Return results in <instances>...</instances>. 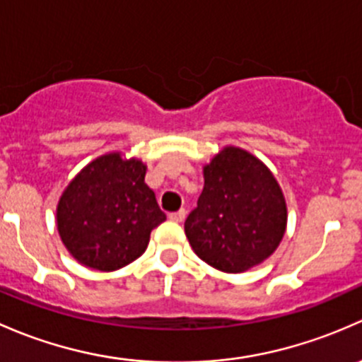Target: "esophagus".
<instances>
[{
    "instance_id": "obj_1",
    "label": "esophagus",
    "mask_w": 362,
    "mask_h": 362,
    "mask_svg": "<svg viewBox=\"0 0 362 362\" xmlns=\"http://www.w3.org/2000/svg\"><path fill=\"white\" fill-rule=\"evenodd\" d=\"M186 218V211L185 209H181V211H176V212H170L169 214V219L170 221H176V223H182Z\"/></svg>"
}]
</instances>
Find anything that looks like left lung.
Listing matches in <instances>:
<instances>
[{"label":"left lung","instance_id":"8db88e82","mask_svg":"<svg viewBox=\"0 0 362 362\" xmlns=\"http://www.w3.org/2000/svg\"><path fill=\"white\" fill-rule=\"evenodd\" d=\"M288 225L284 193L259 158L225 146L204 165V189L185 221L189 245L202 262L226 274L263 263Z\"/></svg>","mask_w":362,"mask_h":362}]
</instances>
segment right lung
Segmentation results:
<instances>
[{"label":"right lung","instance_id":"obj_1","mask_svg":"<svg viewBox=\"0 0 362 362\" xmlns=\"http://www.w3.org/2000/svg\"><path fill=\"white\" fill-rule=\"evenodd\" d=\"M144 176L139 158L111 151L69 181L57 204V230L78 263L113 272L146 251L151 230L165 214Z\"/></svg>","mask_w":362,"mask_h":362}]
</instances>
